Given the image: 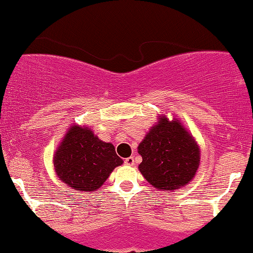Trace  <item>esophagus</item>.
<instances>
[{"instance_id": "esophagus-1", "label": "esophagus", "mask_w": 253, "mask_h": 253, "mask_svg": "<svg viewBox=\"0 0 253 253\" xmlns=\"http://www.w3.org/2000/svg\"><path fill=\"white\" fill-rule=\"evenodd\" d=\"M125 165L127 166H133L134 165V158H132V156H129V158L125 159Z\"/></svg>"}]
</instances>
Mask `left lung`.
I'll return each mask as SVG.
<instances>
[{
  "instance_id": "left-lung-1",
  "label": "left lung",
  "mask_w": 253,
  "mask_h": 253,
  "mask_svg": "<svg viewBox=\"0 0 253 253\" xmlns=\"http://www.w3.org/2000/svg\"><path fill=\"white\" fill-rule=\"evenodd\" d=\"M137 152L139 170L160 190L178 189L193 180L200 165V148L177 120L160 118L145 136Z\"/></svg>"
}]
</instances>
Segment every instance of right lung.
Here are the masks:
<instances>
[{"label":"right lung","instance_id":"right-lung-1","mask_svg":"<svg viewBox=\"0 0 253 253\" xmlns=\"http://www.w3.org/2000/svg\"><path fill=\"white\" fill-rule=\"evenodd\" d=\"M53 164L64 183L88 193L99 189L123 160L112 143L99 140L87 127L73 126L57 149Z\"/></svg>","mask_w":253,"mask_h":253}]
</instances>
